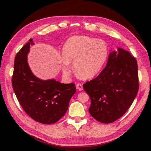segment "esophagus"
<instances>
[{
	"mask_svg": "<svg viewBox=\"0 0 151 151\" xmlns=\"http://www.w3.org/2000/svg\"><path fill=\"white\" fill-rule=\"evenodd\" d=\"M76 88L79 90V91H83V85L81 84H77L76 85Z\"/></svg>",
	"mask_w": 151,
	"mask_h": 151,
	"instance_id": "obj_1",
	"label": "esophagus"
}]
</instances>
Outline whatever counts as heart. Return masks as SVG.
<instances>
[{"mask_svg": "<svg viewBox=\"0 0 151 151\" xmlns=\"http://www.w3.org/2000/svg\"><path fill=\"white\" fill-rule=\"evenodd\" d=\"M62 54L63 74H70V62L74 61L73 65L77 74L82 78L89 79L102 70L108 57L109 47L107 43L101 39L74 36L63 45Z\"/></svg>", "mask_w": 151, "mask_h": 151, "instance_id": "obj_1", "label": "heart"}]
</instances>
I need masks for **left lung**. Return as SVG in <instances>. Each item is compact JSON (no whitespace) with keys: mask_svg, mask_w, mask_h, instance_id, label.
<instances>
[{"mask_svg":"<svg viewBox=\"0 0 151 151\" xmlns=\"http://www.w3.org/2000/svg\"><path fill=\"white\" fill-rule=\"evenodd\" d=\"M83 88L91 99L89 111L94 119L110 123L123 116L139 90L136 59L129 51L117 48L109 53L106 65Z\"/></svg>","mask_w":151,"mask_h":151,"instance_id":"obj_1","label":"left lung"}]
</instances>
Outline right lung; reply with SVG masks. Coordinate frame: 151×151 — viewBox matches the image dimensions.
I'll return each mask as SVG.
<instances>
[{"mask_svg": "<svg viewBox=\"0 0 151 151\" xmlns=\"http://www.w3.org/2000/svg\"><path fill=\"white\" fill-rule=\"evenodd\" d=\"M33 39L22 47L15 57L12 84L24 111L36 122L52 124L64 116L76 91L74 83L63 84L54 79L42 80L31 70L28 54Z\"/></svg>", "mask_w": 151, "mask_h": 151, "instance_id": "add662e5", "label": "right lung"}]
</instances>
